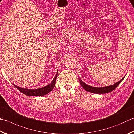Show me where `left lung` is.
I'll list each match as a JSON object with an SVG mask.
<instances>
[{
	"label": "left lung",
	"instance_id": "1",
	"mask_svg": "<svg viewBox=\"0 0 134 134\" xmlns=\"http://www.w3.org/2000/svg\"><path fill=\"white\" fill-rule=\"evenodd\" d=\"M124 77L122 78L119 82L116 83L115 84H114L111 86H109L103 87H95L91 86H89L83 82L80 79H79V81L80 83V85L82 86V87L83 88V89L87 91V92H89L90 93H97V94H103V93H109L110 92H112L113 90H114L115 88L119 85L120 83L122 82V80L124 79Z\"/></svg>",
	"mask_w": 134,
	"mask_h": 134
}]
</instances>
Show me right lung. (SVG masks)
<instances>
[{
    "label": "right lung",
    "mask_w": 134,
    "mask_h": 134,
    "mask_svg": "<svg viewBox=\"0 0 134 134\" xmlns=\"http://www.w3.org/2000/svg\"><path fill=\"white\" fill-rule=\"evenodd\" d=\"M58 73L55 75L54 80L49 83L48 85L44 87L40 88V89H24V88H21L20 87L14 85V86L18 89L20 92H21L23 94L27 96H44L49 93L51 91L54 89L55 87V83H56V80L57 77Z\"/></svg>",
    "instance_id": "add662e5"
}]
</instances>
